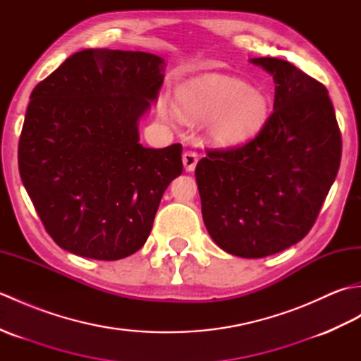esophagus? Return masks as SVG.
I'll return each mask as SVG.
<instances>
[{
  "label": "esophagus",
  "mask_w": 361,
  "mask_h": 361,
  "mask_svg": "<svg viewBox=\"0 0 361 361\" xmlns=\"http://www.w3.org/2000/svg\"><path fill=\"white\" fill-rule=\"evenodd\" d=\"M197 163H198V155L195 152L188 150L183 153V164H185L186 172H194Z\"/></svg>",
  "instance_id": "34e87169"
}]
</instances>
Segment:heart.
<instances>
[{
  "mask_svg": "<svg viewBox=\"0 0 361 361\" xmlns=\"http://www.w3.org/2000/svg\"><path fill=\"white\" fill-rule=\"evenodd\" d=\"M178 111L192 122L206 121V136L219 147L231 149L251 142L270 118V102L257 88L229 75H208L176 91L175 106L163 102L164 118Z\"/></svg>",
  "mask_w": 361,
  "mask_h": 361,
  "instance_id": "b5f03b06",
  "label": "heart"
}]
</instances>
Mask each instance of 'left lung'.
<instances>
[{"label":"left lung","instance_id":"8db88e82","mask_svg":"<svg viewBox=\"0 0 361 361\" xmlns=\"http://www.w3.org/2000/svg\"><path fill=\"white\" fill-rule=\"evenodd\" d=\"M250 62L273 78V114L256 140L208 152L195 180L212 240L233 256L259 259L310 231L338 173L341 135L323 83L286 60Z\"/></svg>","mask_w":361,"mask_h":361}]
</instances>
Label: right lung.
Here are the masks:
<instances>
[{
	"label": "right lung",
	"mask_w": 361,
	"mask_h": 361,
	"mask_svg": "<svg viewBox=\"0 0 361 361\" xmlns=\"http://www.w3.org/2000/svg\"><path fill=\"white\" fill-rule=\"evenodd\" d=\"M166 62L141 51L83 49L30 94L18 144L23 185L46 231L82 257L118 260L147 240L181 144L142 147Z\"/></svg>",
	"instance_id": "obj_1"
}]
</instances>
